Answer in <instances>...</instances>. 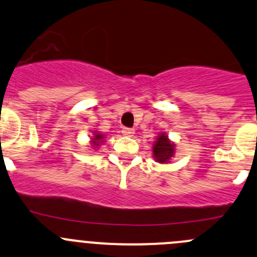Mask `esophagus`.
I'll use <instances>...</instances> for the list:
<instances>
[{"label":"esophagus","instance_id":"1","mask_svg":"<svg viewBox=\"0 0 257 257\" xmlns=\"http://www.w3.org/2000/svg\"><path fill=\"white\" fill-rule=\"evenodd\" d=\"M121 133H123L125 137H132L134 134V129H132V128H123V129H121Z\"/></svg>","mask_w":257,"mask_h":257}]
</instances>
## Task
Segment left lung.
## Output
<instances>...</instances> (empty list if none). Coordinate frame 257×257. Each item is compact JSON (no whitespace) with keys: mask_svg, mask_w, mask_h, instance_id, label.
Returning <instances> with one entry per match:
<instances>
[{"mask_svg":"<svg viewBox=\"0 0 257 257\" xmlns=\"http://www.w3.org/2000/svg\"><path fill=\"white\" fill-rule=\"evenodd\" d=\"M173 144L168 141V137L163 133L157 139L156 144L153 147V154L156 157L157 162H159V163H166L173 156Z\"/></svg>","mask_w":257,"mask_h":257,"instance_id":"1","label":"left lung"}]
</instances>
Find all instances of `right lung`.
Wrapping results in <instances>:
<instances>
[{"mask_svg":"<svg viewBox=\"0 0 257 257\" xmlns=\"http://www.w3.org/2000/svg\"><path fill=\"white\" fill-rule=\"evenodd\" d=\"M101 138H103V136H100V134H99V133H96L95 134V138L93 139V142H94V143H96V141H99V139H101ZM95 146H98V144H95Z\"/></svg>","mask_w":257,"mask_h":257,"instance_id":"1","label":"right lung"}]
</instances>
